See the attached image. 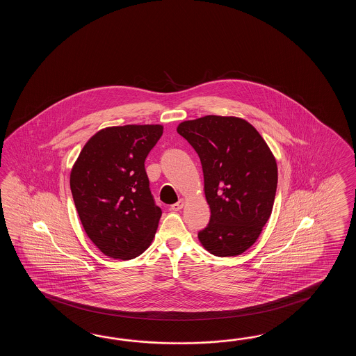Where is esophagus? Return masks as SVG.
Here are the masks:
<instances>
[{"instance_id": "1", "label": "esophagus", "mask_w": 356, "mask_h": 356, "mask_svg": "<svg viewBox=\"0 0 356 356\" xmlns=\"http://www.w3.org/2000/svg\"><path fill=\"white\" fill-rule=\"evenodd\" d=\"M183 204H184V201H183V200H179L178 202H175V204L170 206V210H172V211H179L181 207H183Z\"/></svg>"}]
</instances>
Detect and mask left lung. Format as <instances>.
<instances>
[{
    "instance_id": "8db88e82",
    "label": "left lung",
    "mask_w": 356,
    "mask_h": 356,
    "mask_svg": "<svg viewBox=\"0 0 356 356\" xmlns=\"http://www.w3.org/2000/svg\"><path fill=\"white\" fill-rule=\"evenodd\" d=\"M177 132L195 149L204 172L211 216L198 232L218 257L239 256L252 247L273 211L277 165L265 140L236 117L204 115L181 122Z\"/></svg>"
}]
</instances>
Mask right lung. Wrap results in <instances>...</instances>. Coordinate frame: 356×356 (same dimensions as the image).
<instances>
[{"label": "right lung", "instance_id": "1", "mask_svg": "<svg viewBox=\"0 0 356 356\" xmlns=\"http://www.w3.org/2000/svg\"><path fill=\"white\" fill-rule=\"evenodd\" d=\"M161 135L160 124L102 129L71 170L70 187L85 233L108 257H137L155 236L161 210L145 160Z\"/></svg>", "mask_w": 356, "mask_h": 356}]
</instances>
